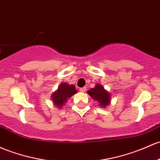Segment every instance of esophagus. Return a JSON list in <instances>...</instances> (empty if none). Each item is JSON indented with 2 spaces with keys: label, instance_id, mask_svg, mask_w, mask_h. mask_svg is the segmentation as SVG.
I'll return each mask as SVG.
<instances>
[{
  "label": "esophagus",
  "instance_id": "1",
  "mask_svg": "<svg viewBox=\"0 0 160 160\" xmlns=\"http://www.w3.org/2000/svg\"><path fill=\"white\" fill-rule=\"evenodd\" d=\"M80 92H85V91H86V87H82V88H80Z\"/></svg>",
  "mask_w": 160,
  "mask_h": 160
}]
</instances>
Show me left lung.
Segmentation results:
<instances>
[{"mask_svg": "<svg viewBox=\"0 0 160 160\" xmlns=\"http://www.w3.org/2000/svg\"><path fill=\"white\" fill-rule=\"evenodd\" d=\"M87 93L94 100L99 102V106L106 108L108 105H109L111 95L100 84L96 83L94 88L90 89L87 91Z\"/></svg>", "mask_w": 160, "mask_h": 160, "instance_id": "8db88e82", "label": "left lung"}]
</instances>
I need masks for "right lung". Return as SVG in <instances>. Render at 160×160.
Wrapping results in <instances>:
<instances>
[{
  "mask_svg": "<svg viewBox=\"0 0 160 160\" xmlns=\"http://www.w3.org/2000/svg\"><path fill=\"white\" fill-rule=\"evenodd\" d=\"M75 93H77V89L75 86L69 85L66 83H62L59 85L57 90L52 95V99L53 101L54 106L57 108H61L65 104L67 100Z\"/></svg>",
  "mask_w": 160,
  "mask_h": 160,
  "instance_id": "obj_1",
  "label": "right lung"
}]
</instances>
